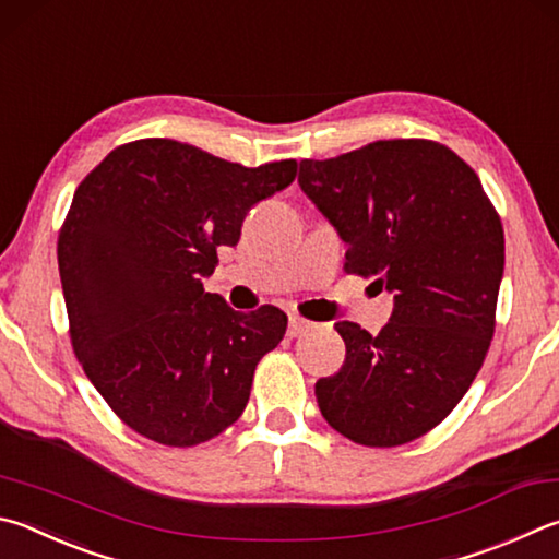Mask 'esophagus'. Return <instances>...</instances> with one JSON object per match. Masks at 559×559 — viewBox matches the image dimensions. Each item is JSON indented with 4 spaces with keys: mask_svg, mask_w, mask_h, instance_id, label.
<instances>
[{
    "mask_svg": "<svg viewBox=\"0 0 559 559\" xmlns=\"http://www.w3.org/2000/svg\"><path fill=\"white\" fill-rule=\"evenodd\" d=\"M310 330V322L298 318V314H290L288 320V337H300V334H306Z\"/></svg>",
    "mask_w": 559,
    "mask_h": 559,
    "instance_id": "1",
    "label": "esophagus"
}]
</instances>
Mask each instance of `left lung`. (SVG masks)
I'll return each mask as SVG.
<instances>
[{"label": "left lung", "mask_w": 559, "mask_h": 559, "mask_svg": "<svg viewBox=\"0 0 559 559\" xmlns=\"http://www.w3.org/2000/svg\"><path fill=\"white\" fill-rule=\"evenodd\" d=\"M298 186L347 245L344 271L393 296L373 337L334 322L347 357L314 383L322 418L367 448L442 423L479 373L503 278V227L479 176L448 146L393 139L300 160Z\"/></svg>", "instance_id": "left-lung-1"}]
</instances>
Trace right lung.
I'll list each match as a JSON object with an SVG mask.
<instances>
[{
  "label": "right lung",
  "instance_id": "add662e5",
  "mask_svg": "<svg viewBox=\"0 0 559 559\" xmlns=\"http://www.w3.org/2000/svg\"><path fill=\"white\" fill-rule=\"evenodd\" d=\"M296 160L229 164L174 139L111 151L80 182L58 237L70 340L87 379L131 430L190 448L247 408L286 312H239L202 278L237 247L253 205L288 188Z\"/></svg>",
  "mask_w": 559,
  "mask_h": 559
}]
</instances>
